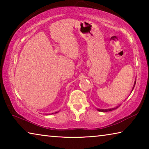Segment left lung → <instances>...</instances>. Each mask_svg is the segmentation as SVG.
Here are the masks:
<instances>
[{"label": "left lung", "instance_id": "left-lung-1", "mask_svg": "<svg viewBox=\"0 0 149 149\" xmlns=\"http://www.w3.org/2000/svg\"><path fill=\"white\" fill-rule=\"evenodd\" d=\"M135 83H136V81H135L134 85H133V87L132 91L133 90V89H134V87H135ZM120 106V105H119V106H117L116 107H115V108H109V109H99V108H97V110H98V111H99V112H109V111H112V110H115V109H116V108H118V107H119Z\"/></svg>", "mask_w": 149, "mask_h": 149}]
</instances>
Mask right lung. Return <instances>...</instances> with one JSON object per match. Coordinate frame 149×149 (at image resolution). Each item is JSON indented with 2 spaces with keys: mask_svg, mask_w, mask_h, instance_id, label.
<instances>
[{
  "mask_svg": "<svg viewBox=\"0 0 149 149\" xmlns=\"http://www.w3.org/2000/svg\"><path fill=\"white\" fill-rule=\"evenodd\" d=\"M56 113H58V112H55V113H54V114H56ZM52 114H53V113H52Z\"/></svg>",
  "mask_w": 149,
  "mask_h": 149,
  "instance_id": "add662e5",
  "label": "right lung"
}]
</instances>
